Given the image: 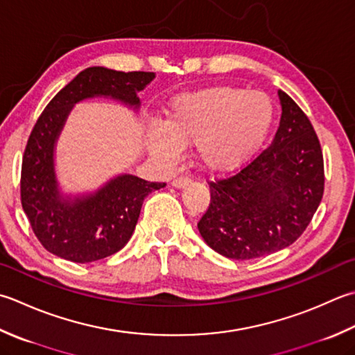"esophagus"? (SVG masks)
<instances>
[{"label":"esophagus","mask_w":355,"mask_h":355,"mask_svg":"<svg viewBox=\"0 0 355 355\" xmlns=\"http://www.w3.org/2000/svg\"><path fill=\"white\" fill-rule=\"evenodd\" d=\"M189 183H191V178H187V177H178V178L173 180L172 186L177 187V189H182V187H186Z\"/></svg>","instance_id":"1"}]
</instances>
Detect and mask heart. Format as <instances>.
Here are the masks:
<instances>
[{"mask_svg":"<svg viewBox=\"0 0 355 355\" xmlns=\"http://www.w3.org/2000/svg\"><path fill=\"white\" fill-rule=\"evenodd\" d=\"M275 107L265 92L211 86L177 95L164 121L152 123L148 144L164 163H177L183 148L196 146L200 166L214 173L241 168L272 128Z\"/></svg>","mask_w":355,"mask_h":355,"instance_id":"b5f03b06","label":"heart"}]
</instances>
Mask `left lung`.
I'll use <instances>...</instances> for the list:
<instances>
[{
    "mask_svg": "<svg viewBox=\"0 0 355 355\" xmlns=\"http://www.w3.org/2000/svg\"><path fill=\"white\" fill-rule=\"evenodd\" d=\"M280 126L269 148L235 175L212 182L200 235L232 260L272 254L300 237L324 189L323 154L309 118L279 90Z\"/></svg>",
    "mask_w": 355,
    "mask_h": 355,
    "instance_id": "1",
    "label": "left lung"
}]
</instances>
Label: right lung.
<instances>
[{
  "instance_id": "1",
  "label": "right lung",
  "mask_w": 355,
  "mask_h": 355,
  "mask_svg": "<svg viewBox=\"0 0 355 355\" xmlns=\"http://www.w3.org/2000/svg\"><path fill=\"white\" fill-rule=\"evenodd\" d=\"M154 78V72L87 67L40 115L21 166V205L37 239L51 254L90 263L118 252L134 234L144 198L166 186L120 173L94 192L72 196L61 192L55 172V148L76 103L104 96L137 112L141 104L137 94Z\"/></svg>"
}]
</instances>
